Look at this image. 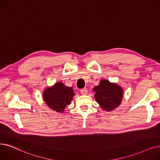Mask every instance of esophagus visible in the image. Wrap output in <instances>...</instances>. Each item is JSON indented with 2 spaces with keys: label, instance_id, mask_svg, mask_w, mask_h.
I'll return each mask as SVG.
<instances>
[{
  "label": "esophagus",
  "instance_id": "esophagus-1",
  "mask_svg": "<svg viewBox=\"0 0 160 160\" xmlns=\"http://www.w3.org/2000/svg\"><path fill=\"white\" fill-rule=\"evenodd\" d=\"M81 93L82 95H86L88 93V90L87 88H82L81 90Z\"/></svg>",
  "mask_w": 160,
  "mask_h": 160
}]
</instances>
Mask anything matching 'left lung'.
<instances>
[{"mask_svg": "<svg viewBox=\"0 0 160 160\" xmlns=\"http://www.w3.org/2000/svg\"><path fill=\"white\" fill-rule=\"evenodd\" d=\"M94 98L102 109L111 111L121 103L123 97V89L117 83L108 80H101L100 84L93 88Z\"/></svg>", "mask_w": 160, "mask_h": 160, "instance_id": "obj_1", "label": "left lung"}]
</instances>
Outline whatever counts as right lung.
<instances>
[{"label": "right lung", "instance_id": "1", "mask_svg": "<svg viewBox=\"0 0 160 160\" xmlns=\"http://www.w3.org/2000/svg\"><path fill=\"white\" fill-rule=\"evenodd\" d=\"M75 93L72 87L65 86L58 82L52 87L45 89L43 99L49 108L58 112H63L67 105H70Z\"/></svg>", "mask_w": 160, "mask_h": 160}]
</instances>
